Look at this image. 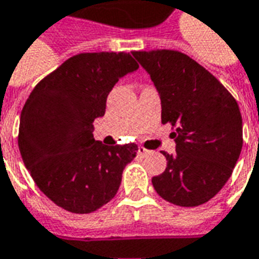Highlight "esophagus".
I'll list each match as a JSON object with an SVG mask.
<instances>
[{
    "label": "esophagus",
    "instance_id": "1",
    "mask_svg": "<svg viewBox=\"0 0 259 259\" xmlns=\"http://www.w3.org/2000/svg\"><path fill=\"white\" fill-rule=\"evenodd\" d=\"M138 153L141 156H146V155H150L152 152H150V150H148V149H145L144 146H139V148H138Z\"/></svg>",
    "mask_w": 259,
    "mask_h": 259
}]
</instances>
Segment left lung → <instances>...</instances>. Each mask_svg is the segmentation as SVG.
<instances>
[{
  "label": "left lung",
  "instance_id": "obj_1",
  "mask_svg": "<svg viewBox=\"0 0 259 259\" xmlns=\"http://www.w3.org/2000/svg\"><path fill=\"white\" fill-rule=\"evenodd\" d=\"M162 102V122L176 131V153L152 179L156 192L179 206L208 202L230 179L243 148L236 99L213 75L176 50L134 51Z\"/></svg>",
  "mask_w": 259,
  "mask_h": 259
}]
</instances>
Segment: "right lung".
I'll return each instance as SVG.
<instances>
[{"mask_svg":"<svg viewBox=\"0 0 259 259\" xmlns=\"http://www.w3.org/2000/svg\"><path fill=\"white\" fill-rule=\"evenodd\" d=\"M139 68L130 53H82L38 82L21 113L18 145L46 197L72 213H91L118 191L135 144L107 146L93 138L107 96Z\"/></svg>","mask_w":259,"mask_h":259,"instance_id":"add662e5","label":"right lung"}]
</instances>
